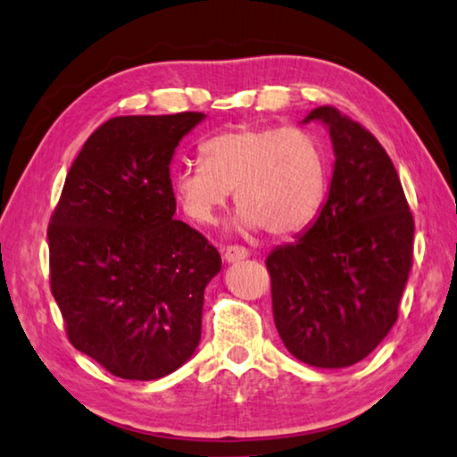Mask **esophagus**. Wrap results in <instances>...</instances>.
Returning <instances> with one entry per match:
<instances>
[{"instance_id": "34e87169", "label": "esophagus", "mask_w": 457, "mask_h": 457, "mask_svg": "<svg viewBox=\"0 0 457 457\" xmlns=\"http://www.w3.org/2000/svg\"><path fill=\"white\" fill-rule=\"evenodd\" d=\"M248 250L242 248V246H228L223 250V261L226 262H240L244 259H248Z\"/></svg>"}]
</instances>
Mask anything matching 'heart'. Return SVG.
Returning <instances> with one entry per match:
<instances>
[{"mask_svg": "<svg viewBox=\"0 0 457 457\" xmlns=\"http://www.w3.org/2000/svg\"><path fill=\"white\" fill-rule=\"evenodd\" d=\"M201 157L171 176L173 198L196 226L217 223L236 190L237 229L290 236L317 220L329 192V155L304 130L234 128L204 140Z\"/></svg>", "mask_w": 457, "mask_h": 457, "instance_id": "heart-1", "label": "heart"}]
</instances>
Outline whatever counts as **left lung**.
Wrapping results in <instances>:
<instances>
[{"instance_id": "1", "label": "left lung", "mask_w": 457, "mask_h": 457, "mask_svg": "<svg viewBox=\"0 0 457 457\" xmlns=\"http://www.w3.org/2000/svg\"><path fill=\"white\" fill-rule=\"evenodd\" d=\"M308 121L327 128L336 163L317 220L267 256L273 319L294 358L345 369L395 323L414 220L394 163L369 130L333 107L312 109Z\"/></svg>"}]
</instances>
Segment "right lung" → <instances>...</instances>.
Here are the masks:
<instances>
[{
  "label": "right lung",
  "instance_id": "obj_1",
  "mask_svg": "<svg viewBox=\"0 0 457 457\" xmlns=\"http://www.w3.org/2000/svg\"><path fill=\"white\" fill-rule=\"evenodd\" d=\"M204 118L105 121L70 167L51 217V294L70 342L115 377L162 378L201 342L204 287L221 271V256L173 220L170 165Z\"/></svg>",
  "mask_w": 457,
  "mask_h": 457
}]
</instances>
